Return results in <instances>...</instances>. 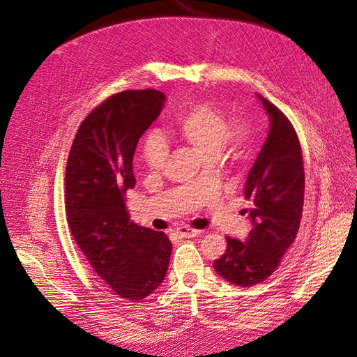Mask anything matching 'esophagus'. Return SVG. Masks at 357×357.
I'll list each match as a JSON object with an SVG mask.
<instances>
[{"instance_id":"34e87169","label":"esophagus","mask_w":357,"mask_h":357,"mask_svg":"<svg viewBox=\"0 0 357 357\" xmlns=\"http://www.w3.org/2000/svg\"><path fill=\"white\" fill-rule=\"evenodd\" d=\"M178 234L181 237H185V238H191V237H195L200 234V229H192L190 227H181L178 228Z\"/></svg>"}]
</instances>
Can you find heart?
Listing matches in <instances>:
<instances>
[{
	"mask_svg": "<svg viewBox=\"0 0 357 357\" xmlns=\"http://www.w3.org/2000/svg\"><path fill=\"white\" fill-rule=\"evenodd\" d=\"M174 129L181 139L188 142L206 158L216 155L222 145L237 148L246 137V126L243 123L233 121L228 124L221 109L204 102L188 103L181 108L174 119ZM169 148L162 136L151 133L145 137L142 157L148 169H162Z\"/></svg>",
	"mask_w": 357,
	"mask_h": 357,
	"instance_id": "obj_1",
	"label": "heart"
}]
</instances>
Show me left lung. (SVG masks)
Masks as SVG:
<instances>
[{
  "mask_svg": "<svg viewBox=\"0 0 357 357\" xmlns=\"http://www.w3.org/2000/svg\"><path fill=\"white\" fill-rule=\"evenodd\" d=\"M270 120L266 142L248 174L245 209L252 221L246 241L227 237L225 254L213 268L227 282L255 286L275 271L294 243L304 206V163L296 132L284 114L257 95Z\"/></svg>",
  "mask_w": 357,
  "mask_h": 357,
  "instance_id": "left-lung-1",
  "label": "left lung"
}]
</instances>
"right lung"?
<instances>
[{
    "instance_id": "obj_1",
    "label": "right lung",
    "mask_w": 357,
    "mask_h": 357,
    "mask_svg": "<svg viewBox=\"0 0 357 357\" xmlns=\"http://www.w3.org/2000/svg\"><path fill=\"white\" fill-rule=\"evenodd\" d=\"M165 100L153 89L108 98L79 126L66 163V216L75 243L99 278L130 301L157 289L172 254L163 231L135 224L126 209V194L136 183V145Z\"/></svg>"
}]
</instances>
